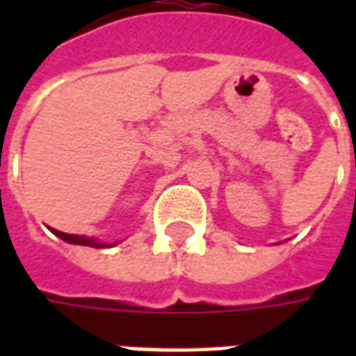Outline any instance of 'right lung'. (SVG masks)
<instances>
[{
  "label": "right lung",
  "mask_w": 356,
  "mask_h": 356,
  "mask_svg": "<svg viewBox=\"0 0 356 356\" xmlns=\"http://www.w3.org/2000/svg\"><path fill=\"white\" fill-rule=\"evenodd\" d=\"M55 236H59L63 241H69V243H76V245H89V248H104L106 243H99L95 239L83 238V236H75V234H65V232H59V229H53ZM111 248V245H108Z\"/></svg>",
  "instance_id": "right-lung-1"
}]
</instances>
